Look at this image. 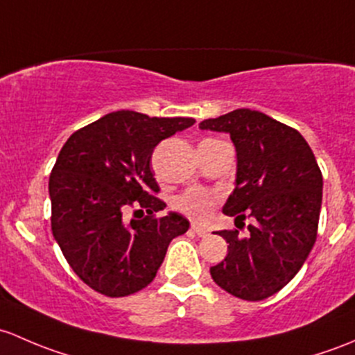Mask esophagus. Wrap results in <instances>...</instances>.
Masks as SVG:
<instances>
[{
  "label": "esophagus",
  "instance_id": "1",
  "mask_svg": "<svg viewBox=\"0 0 355 355\" xmlns=\"http://www.w3.org/2000/svg\"><path fill=\"white\" fill-rule=\"evenodd\" d=\"M191 231L196 234V236H200V237H207L208 236V229H205V227H202V225H198V224H191Z\"/></svg>",
  "mask_w": 355,
  "mask_h": 355
}]
</instances>
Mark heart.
Here are the masks:
<instances>
[{"instance_id": "obj_1", "label": "heart", "mask_w": 355, "mask_h": 355, "mask_svg": "<svg viewBox=\"0 0 355 355\" xmlns=\"http://www.w3.org/2000/svg\"><path fill=\"white\" fill-rule=\"evenodd\" d=\"M218 200H220L218 193L202 188H191L176 200V208L195 220H205L211 214Z\"/></svg>"}]
</instances>
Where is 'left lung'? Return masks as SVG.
I'll list each match as a JSON object with an SVG mask.
<instances>
[{"mask_svg":"<svg viewBox=\"0 0 355 355\" xmlns=\"http://www.w3.org/2000/svg\"><path fill=\"white\" fill-rule=\"evenodd\" d=\"M200 128L231 135L237 179L224 214L236 220L251 218L244 237L237 229L215 232L229 246L210 275L229 294L261 301L286 287L311 253L323 176L302 135L259 111L236 109L205 119Z\"/></svg>","mask_w":355,"mask_h":355,"instance_id":"8db88e82","label":"left lung"}]
</instances>
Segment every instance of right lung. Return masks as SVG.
<instances>
[{"mask_svg": "<svg viewBox=\"0 0 355 355\" xmlns=\"http://www.w3.org/2000/svg\"><path fill=\"white\" fill-rule=\"evenodd\" d=\"M193 123L116 111L76 130L61 148L49 176L51 229L73 272L98 294L124 297L147 287L171 241L189 229L182 215H155L166 203L152 153Z\"/></svg>", "mask_w": 355, "mask_h": 355, "instance_id": "add662e5", "label": "right lung"}]
</instances>
